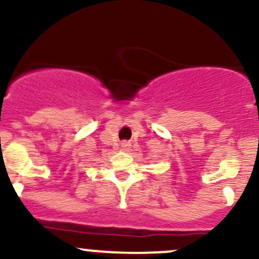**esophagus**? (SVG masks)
<instances>
[{"label":"esophagus","instance_id":"obj_1","mask_svg":"<svg viewBox=\"0 0 259 259\" xmlns=\"http://www.w3.org/2000/svg\"><path fill=\"white\" fill-rule=\"evenodd\" d=\"M120 146H121L122 150L126 151L127 149L130 148V143H129V142H126V140H124V142H121V144H120Z\"/></svg>","mask_w":259,"mask_h":259}]
</instances>
